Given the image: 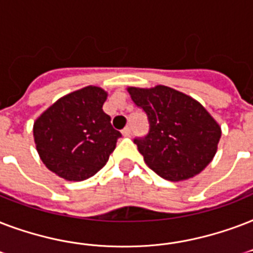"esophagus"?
<instances>
[{
    "mask_svg": "<svg viewBox=\"0 0 253 253\" xmlns=\"http://www.w3.org/2000/svg\"><path fill=\"white\" fill-rule=\"evenodd\" d=\"M130 134H132V128H130V126H125V128L123 129V136L129 137Z\"/></svg>",
    "mask_w": 253,
    "mask_h": 253,
    "instance_id": "1",
    "label": "esophagus"
}]
</instances>
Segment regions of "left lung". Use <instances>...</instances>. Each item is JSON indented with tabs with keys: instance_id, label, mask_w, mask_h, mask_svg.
<instances>
[{
	"instance_id": "1",
	"label": "left lung",
	"mask_w": 253,
	"mask_h": 253,
	"mask_svg": "<svg viewBox=\"0 0 253 253\" xmlns=\"http://www.w3.org/2000/svg\"><path fill=\"white\" fill-rule=\"evenodd\" d=\"M128 92L149 121V132L133 141L160 177L189 179L212 161L222 130L197 100L165 85Z\"/></svg>"
}]
</instances>
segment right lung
<instances>
[{"mask_svg": "<svg viewBox=\"0 0 253 253\" xmlns=\"http://www.w3.org/2000/svg\"><path fill=\"white\" fill-rule=\"evenodd\" d=\"M107 92L85 87L63 96L34 123V141L47 169L84 181L107 164L121 133L103 111Z\"/></svg>", "mask_w": 253, "mask_h": 253, "instance_id": "1", "label": "right lung"}]
</instances>
